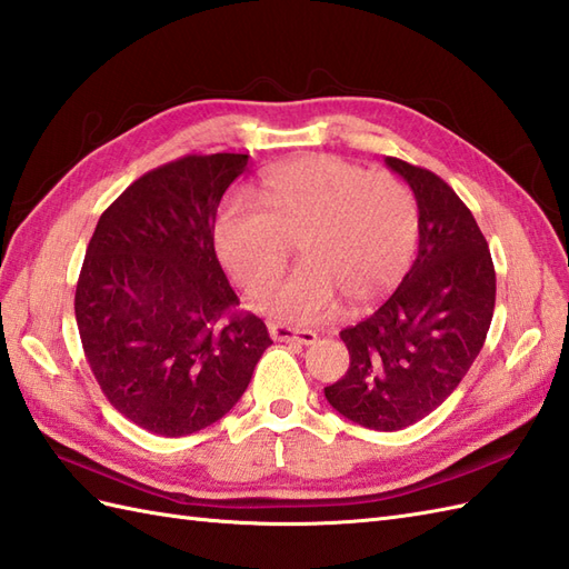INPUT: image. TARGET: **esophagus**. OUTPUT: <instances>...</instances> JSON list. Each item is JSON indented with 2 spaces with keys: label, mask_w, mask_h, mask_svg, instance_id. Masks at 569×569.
Returning a JSON list of instances; mask_svg holds the SVG:
<instances>
[{
  "label": "esophagus",
  "mask_w": 569,
  "mask_h": 569,
  "mask_svg": "<svg viewBox=\"0 0 569 569\" xmlns=\"http://www.w3.org/2000/svg\"><path fill=\"white\" fill-rule=\"evenodd\" d=\"M269 335L276 341H290V345H315L317 335L310 332V329H296L283 322H269Z\"/></svg>",
  "instance_id": "esophagus-1"
}]
</instances>
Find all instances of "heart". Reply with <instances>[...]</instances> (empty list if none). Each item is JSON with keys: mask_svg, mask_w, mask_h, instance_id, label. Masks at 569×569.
I'll list each match as a JSON object with an SVG mask.
<instances>
[{"mask_svg": "<svg viewBox=\"0 0 569 569\" xmlns=\"http://www.w3.org/2000/svg\"><path fill=\"white\" fill-rule=\"evenodd\" d=\"M261 203L242 191L222 198L216 247L249 293H263L281 273L288 242L300 267L279 283L267 308L296 325L332 315L339 296L359 308L400 281L417 242V203L392 174L329 154L271 167Z\"/></svg>", "mask_w": 569, "mask_h": 569, "instance_id": "1", "label": "heart"}]
</instances>
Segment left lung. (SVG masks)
Here are the masks:
<instances>
[{
  "label": "left lung",
  "mask_w": 569,
  "mask_h": 569,
  "mask_svg": "<svg viewBox=\"0 0 569 569\" xmlns=\"http://www.w3.org/2000/svg\"><path fill=\"white\" fill-rule=\"evenodd\" d=\"M419 208V252L398 290L341 329L349 371L325 398L366 429L398 431L433 412L466 378L495 312V263L468 206L433 171L386 157Z\"/></svg>",
  "instance_id": "8db88e82"
}]
</instances>
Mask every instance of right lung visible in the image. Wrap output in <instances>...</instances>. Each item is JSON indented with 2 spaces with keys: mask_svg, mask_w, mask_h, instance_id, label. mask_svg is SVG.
<instances>
[{
  "mask_svg": "<svg viewBox=\"0 0 569 569\" xmlns=\"http://www.w3.org/2000/svg\"><path fill=\"white\" fill-rule=\"evenodd\" d=\"M249 154H187L103 210L79 271L74 317L101 392L133 425L187 436L242 398L271 337L237 310L216 257L222 193Z\"/></svg>",
  "mask_w": 569,
  "mask_h": 569,
  "instance_id": "add662e5",
  "label": "right lung"
}]
</instances>
